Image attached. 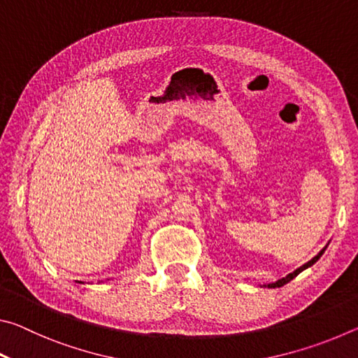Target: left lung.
Returning <instances> with one entry per match:
<instances>
[{"label": "left lung", "mask_w": 358, "mask_h": 358, "mask_svg": "<svg viewBox=\"0 0 358 358\" xmlns=\"http://www.w3.org/2000/svg\"><path fill=\"white\" fill-rule=\"evenodd\" d=\"M327 248V246H325ZM325 248H324V250L322 251H320L319 254H317V256L316 257H313L311 260H310V262H306L305 265H301L300 266V268H296L295 271H292V273H289L286 278H282V280H280V281H276V282H271V284H268V286H266V287H281V286H284V284H287L290 280H294V278L296 276V275H299V273H301V271L303 270H306L308 268V266H311L313 264H316L317 262V260H319V257L320 256H322V254H324V251H325Z\"/></svg>", "instance_id": "left-lung-1"}]
</instances>
